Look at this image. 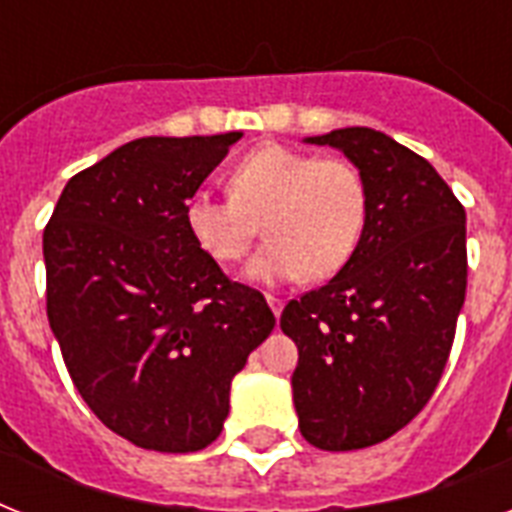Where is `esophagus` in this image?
Wrapping results in <instances>:
<instances>
[{"mask_svg": "<svg viewBox=\"0 0 512 512\" xmlns=\"http://www.w3.org/2000/svg\"><path fill=\"white\" fill-rule=\"evenodd\" d=\"M265 300H268V305H271V311L276 313V316H281V308H284V303H281L279 297L268 292V295H265Z\"/></svg>", "mask_w": 512, "mask_h": 512, "instance_id": "esophagus-1", "label": "esophagus"}]
</instances>
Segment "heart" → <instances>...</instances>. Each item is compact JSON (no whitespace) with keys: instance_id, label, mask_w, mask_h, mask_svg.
Wrapping results in <instances>:
<instances>
[{"instance_id":"1","label":"heart","mask_w":512,"mask_h":512,"mask_svg":"<svg viewBox=\"0 0 512 512\" xmlns=\"http://www.w3.org/2000/svg\"><path fill=\"white\" fill-rule=\"evenodd\" d=\"M366 215L369 188L356 164L287 146L239 159L231 193L199 188L185 201L188 231L220 263L247 255L263 220L268 241L252 257L249 276L265 284L340 271L361 244Z\"/></svg>"}]
</instances>
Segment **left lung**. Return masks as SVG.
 Here are the masks:
<instances>
[{"label": "left lung", "instance_id": "left-lung-1", "mask_svg": "<svg viewBox=\"0 0 512 512\" xmlns=\"http://www.w3.org/2000/svg\"><path fill=\"white\" fill-rule=\"evenodd\" d=\"M369 188L361 244L319 289L289 300L281 329L305 441L327 452L380 444L433 396L468 289L465 207L430 162L369 127L311 138Z\"/></svg>", "mask_w": 512, "mask_h": 512}]
</instances>
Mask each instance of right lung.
I'll return each mask as SVG.
<instances>
[{
    "label": "right lung",
    "mask_w": 512,
    "mask_h": 512,
    "mask_svg": "<svg viewBox=\"0 0 512 512\" xmlns=\"http://www.w3.org/2000/svg\"><path fill=\"white\" fill-rule=\"evenodd\" d=\"M241 132L138 138L76 172L44 225L47 319L74 388L140 449L220 436L233 374L276 327L185 225V201Z\"/></svg>",
    "instance_id": "obj_1"
}]
</instances>
